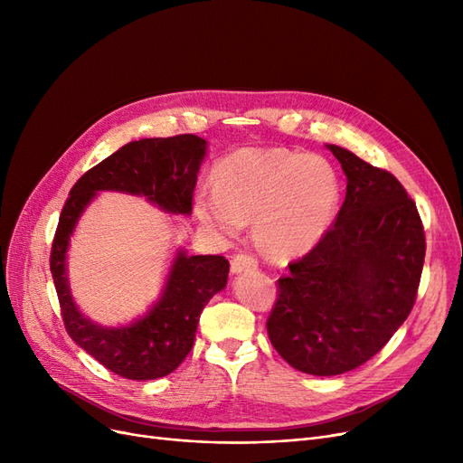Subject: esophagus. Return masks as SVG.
I'll list each match as a JSON object with an SVG mask.
<instances>
[{"label": "esophagus", "mask_w": 463, "mask_h": 463, "mask_svg": "<svg viewBox=\"0 0 463 463\" xmlns=\"http://www.w3.org/2000/svg\"><path fill=\"white\" fill-rule=\"evenodd\" d=\"M257 260L250 255H235L232 260V272L233 274H243V272H250L257 270Z\"/></svg>", "instance_id": "esophagus-1"}]
</instances>
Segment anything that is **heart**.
I'll use <instances>...</instances> for the list:
<instances>
[{"mask_svg":"<svg viewBox=\"0 0 463 463\" xmlns=\"http://www.w3.org/2000/svg\"><path fill=\"white\" fill-rule=\"evenodd\" d=\"M214 187L194 194V216L223 240L255 222L257 241L274 259L315 249L332 226L342 187L322 158L286 148H241L220 160Z\"/></svg>","mask_w":463,"mask_h":463,"instance_id":"obj_1","label":"heart"}]
</instances>
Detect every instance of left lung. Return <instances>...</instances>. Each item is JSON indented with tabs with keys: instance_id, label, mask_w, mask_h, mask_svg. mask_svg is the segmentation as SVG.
<instances>
[{
	"instance_id": "obj_1",
	"label": "left lung",
	"mask_w": 463,
	"mask_h": 463,
	"mask_svg": "<svg viewBox=\"0 0 463 463\" xmlns=\"http://www.w3.org/2000/svg\"><path fill=\"white\" fill-rule=\"evenodd\" d=\"M347 179L334 228L278 279L266 322L276 352L315 376L354 371L381 352L411 313L425 232L400 181L326 145Z\"/></svg>"
}]
</instances>
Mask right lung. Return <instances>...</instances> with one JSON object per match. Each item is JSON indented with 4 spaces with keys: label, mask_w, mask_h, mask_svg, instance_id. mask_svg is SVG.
Listing matches in <instances>:
<instances>
[{
    "label": "right lung",
    "mask_w": 463,
    "mask_h": 463,
    "mask_svg": "<svg viewBox=\"0 0 463 463\" xmlns=\"http://www.w3.org/2000/svg\"><path fill=\"white\" fill-rule=\"evenodd\" d=\"M208 143L197 135L141 138L121 146L82 175L61 210L50 270L65 328L73 342L106 369L131 381H154L187 357L204 305L228 284L230 262L220 255H187L175 249L160 298L129 325L102 326L82 315L67 274L69 241L80 216L102 191L145 197L167 214L193 210V191Z\"/></svg>",
    "instance_id": "right-lung-1"
}]
</instances>
